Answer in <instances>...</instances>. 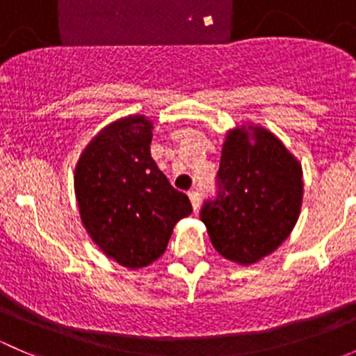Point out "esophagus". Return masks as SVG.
<instances>
[{"mask_svg":"<svg viewBox=\"0 0 356 356\" xmlns=\"http://www.w3.org/2000/svg\"><path fill=\"white\" fill-rule=\"evenodd\" d=\"M188 196H189V201H191L193 208L196 210V208L200 207V193L198 191H189Z\"/></svg>","mask_w":356,"mask_h":356,"instance_id":"esophagus-1","label":"esophagus"}]
</instances>
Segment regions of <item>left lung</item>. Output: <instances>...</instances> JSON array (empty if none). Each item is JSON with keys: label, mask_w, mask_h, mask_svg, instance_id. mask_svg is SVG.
I'll return each instance as SVG.
<instances>
[{"label": "left lung", "mask_w": 356, "mask_h": 356, "mask_svg": "<svg viewBox=\"0 0 356 356\" xmlns=\"http://www.w3.org/2000/svg\"><path fill=\"white\" fill-rule=\"evenodd\" d=\"M217 179V200L201 208L211 245L236 264H257L296 225L303 201L301 163L277 136L248 122L225 136Z\"/></svg>", "instance_id": "1"}]
</instances>
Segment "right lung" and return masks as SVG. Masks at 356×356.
<instances>
[{"label":"right lung","instance_id":"1","mask_svg":"<svg viewBox=\"0 0 356 356\" xmlns=\"http://www.w3.org/2000/svg\"><path fill=\"white\" fill-rule=\"evenodd\" d=\"M153 122L129 115L89 141L75 165L82 225L106 257L127 268L153 264L175 224L193 211L152 158Z\"/></svg>","mask_w":356,"mask_h":356}]
</instances>
